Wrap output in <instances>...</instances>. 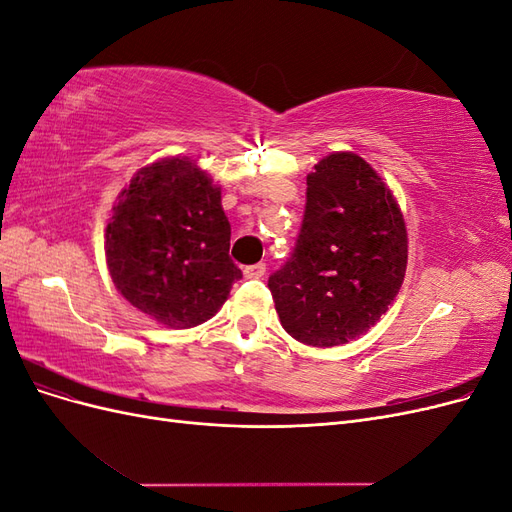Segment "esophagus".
<instances>
[{"label": "esophagus", "instance_id": "esophagus-1", "mask_svg": "<svg viewBox=\"0 0 512 512\" xmlns=\"http://www.w3.org/2000/svg\"><path fill=\"white\" fill-rule=\"evenodd\" d=\"M243 273H245V277H250V280H260V277H265V273H267V265L265 262H256V265L245 267Z\"/></svg>", "mask_w": 512, "mask_h": 512}]
</instances>
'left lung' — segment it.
<instances>
[{
    "label": "left lung",
    "mask_w": 512,
    "mask_h": 512,
    "mask_svg": "<svg viewBox=\"0 0 512 512\" xmlns=\"http://www.w3.org/2000/svg\"><path fill=\"white\" fill-rule=\"evenodd\" d=\"M406 265V224L391 190L363 158L339 151L307 177L297 245L269 277V290L288 335L331 348L374 327Z\"/></svg>",
    "instance_id": "obj_1"
}]
</instances>
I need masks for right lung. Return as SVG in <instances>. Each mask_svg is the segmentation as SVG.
Returning <instances> with one entry per match:
<instances>
[{
    "mask_svg": "<svg viewBox=\"0 0 512 512\" xmlns=\"http://www.w3.org/2000/svg\"><path fill=\"white\" fill-rule=\"evenodd\" d=\"M220 200L203 170L173 158L143 168L113 207L108 271L123 297L166 327L203 324L241 280Z\"/></svg>",
    "mask_w": 512,
    "mask_h": 512,
    "instance_id": "1",
    "label": "right lung"
}]
</instances>
